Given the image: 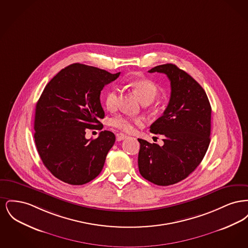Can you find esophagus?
I'll return each mask as SVG.
<instances>
[{"mask_svg": "<svg viewBox=\"0 0 248 248\" xmlns=\"http://www.w3.org/2000/svg\"><path fill=\"white\" fill-rule=\"evenodd\" d=\"M126 137H127V136H125V135L122 134V133H119V134H116V140H117V141H122V140H124V139H126Z\"/></svg>", "mask_w": 248, "mask_h": 248, "instance_id": "1", "label": "esophagus"}]
</instances>
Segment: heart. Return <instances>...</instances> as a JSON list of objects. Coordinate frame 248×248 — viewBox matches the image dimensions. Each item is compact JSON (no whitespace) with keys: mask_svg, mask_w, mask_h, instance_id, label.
<instances>
[{"mask_svg":"<svg viewBox=\"0 0 248 248\" xmlns=\"http://www.w3.org/2000/svg\"><path fill=\"white\" fill-rule=\"evenodd\" d=\"M129 85L139 96L143 104H150L159 94V87L156 83L149 79H140L130 82ZM118 103V90L111 88L105 94V105L110 110L114 109ZM109 124L117 129L130 133L135 129V125H141L142 120L140 117L119 114L110 119Z\"/></svg>","mask_w":248,"mask_h":248,"instance_id":"heart-1","label":"heart"}]
</instances>
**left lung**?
Instances as JSON below:
<instances>
[{
  "instance_id": "left-lung-1",
  "label": "left lung",
  "mask_w": 248,
  "mask_h": 248,
  "mask_svg": "<svg viewBox=\"0 0 248 248\" xmlns=\"http://www.w3.org/2000/svg\"><path fill=\"white\" fill-rule=\"evenodd\" d=\"M149 72L165 73L171 95L164 114L150 130L164 136V145L138 139L139 169L150 182L168 186L188 177L203 159L210 143L212 109L202 87L176 65H159Z\"/></svg>"
}]
</instances>
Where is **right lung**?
I'll list each match as a JSON object with an SVG mask.
<instances>
[{
    "instance_id": "obj_1",
    "label": "right lung",
    "mask_w": 248,
    "mask_h": 248,
    "mask_svg": "<svg viewBox=\"0 0 248 248\" xmlns=\"http://www.w3.org/2000/svg\"><path fill=\"white\" fill-rule=\"evenodd\" d=\"M119 75L74 63L45 87L36 104L34 140L44 165L59 180L83 185L101 172L115 135L105 130L86 140L85 130L102 129L100 93Z\"/></svg>"
}]
</instances>
